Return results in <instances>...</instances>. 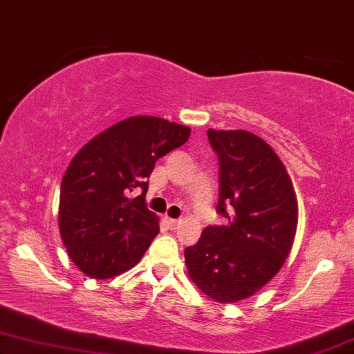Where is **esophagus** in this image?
<instances>
[{
	"mask_svg": "<svg viewBox=\"0 0 354 354\" xmlns=\"http://www.w3.org/2000/svg\"><path fill=\"white\" fill-rule=\"evenodd\" d=\"M165 223L168 225V227L173 229V231H175V229H178V226H179V221L178 220H173V218H165Z\"/></svg>",
	"mask_w": 354,
	"mask_h": 354,
	"instance_id": "1",
	"label": "esophagus"
}]
</instances>
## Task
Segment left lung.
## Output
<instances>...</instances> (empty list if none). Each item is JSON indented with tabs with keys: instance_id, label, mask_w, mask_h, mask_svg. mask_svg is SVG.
<instances>
[{
	"instance_id": "left-lung-1",
	"label": "left lung",
	"mask_w": 354,
	"mask_h": 354,
	"mask_svg": "<svg viewBox=\"0 0 354 354\" xmlns=\"http://www.w3.org/2000/svg\"><path fill=\"white\" fill-rule=\"evenodd\" d=\"M220 162L216 213L225 225L207 226L184 250L187 272L201 290L220 303L255 295L290 253L298 203L290 176L276 152L243 129H208Z\"/></svg>"
}]
</instances>
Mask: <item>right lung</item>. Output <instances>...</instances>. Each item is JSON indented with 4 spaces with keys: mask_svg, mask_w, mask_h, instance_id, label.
Wrapping results in <instances>:
<instances>
[{
    "mask_svg": "<svg viewBox=\"0 0 354 354\" xmlns=\"http://www.w3.org/2000/svg\"><path fill=\"white\" fill-rule=\"evenodd\" d=\"M191 128L139 115L93 138L61 183L59 231L68 257L93 279H111L138 265L157 236L158 218L146 207L158 158L189 139ZM134 188H142L136 198Z\"/></svg>",
    "mask_w": 354,
    "mask_h": 354,
    "instance_id": "obj_1",
    "label": "right lung"
}]
</instances>
